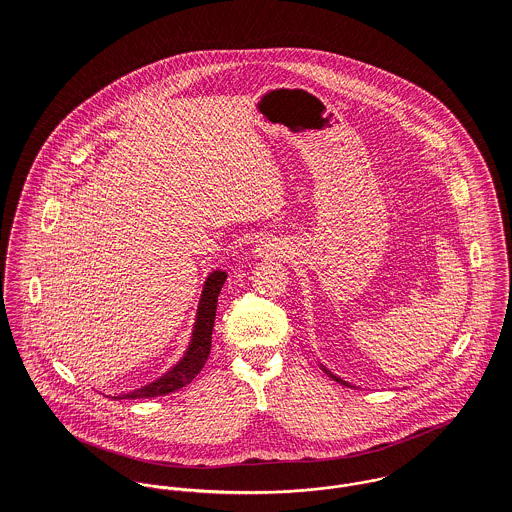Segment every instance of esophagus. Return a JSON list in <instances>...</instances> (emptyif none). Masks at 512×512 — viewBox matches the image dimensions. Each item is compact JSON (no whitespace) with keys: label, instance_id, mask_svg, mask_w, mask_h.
Here are the masks:
<instances>
[{"label":"esophagus","instance_id":"esophagus-1","mask_svg":"<svg viewBox=\"0 0 512 512\" xmlns=\"http://www.w3.org/2000/svg\"><path fill=\"white\" fill-rule=\"evenodd\" d=\"M254 252H256V256H260V258H262V256H268L272 250H270V246H268V244H258V248H256Z\"/></svg>","mask_w":512,"mask_h":512}]
</instances>
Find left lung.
I'll return each instance as SVG.
<instances>
[{
	"mask_svg": "<svg viewBox=\"0 0 512 512\" xmlns=\"http://www.w3.org/2000/svg\"><path fill=\"white\" fill-rule=\"evenodd\" d=\"M321 368H323V370H325V372H327V374H329V376H331V378H333V380H337V382H341V384H345V386H351V384H349V382H345V380H341V378H339V376H335V374H333V372H331V370H327V368H325V366H321Z\"/></svg>",
	"mask_w": 512,
	"mask_h": 512,
	"instance_id": "left-lung-1",
	"label": "left lung"
}]
</instances>
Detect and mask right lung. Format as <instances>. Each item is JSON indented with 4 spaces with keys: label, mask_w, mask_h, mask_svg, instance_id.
I'll list each match as a JSON object with an SVG mask.
<instances>
[{
    "label": "right lung",
    "mask_w": 512,
    "mask_h": 512,
    "mask_svg": "<svg viewBox=\"0 0 512 512\" xmlns=\"http://www.w3.org/2000/svg\"><path fill=\"white\" fill-rule=\"evenodd\" d=\"M226 282V272L215 270L213 274H209L203 293L199 299V307H197V317H195V325H193V333H191V343L183 355V359L169 368L163 376H159L157 380L149 382L146 386L114 396V400H122V398H155V396H165L169 392H175L183 386H187L207 363L209 353H211V339H213V327H215V315H217V301H219V293Z\"/></svg>",
    "instance_id": "obj_1"
}]
</instances>
